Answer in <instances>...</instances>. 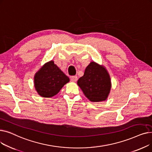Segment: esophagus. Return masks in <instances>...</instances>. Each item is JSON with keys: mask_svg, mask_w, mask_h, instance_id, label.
<instances>
[{"mask_svg": "<svg viewBox=\"0 0 152 152\" xmlns=\"http://www.w3.org/2000/svg\"><path fill=\"white\" fill-rule=\"evenodd\" d=\"M71 80L73 82H76L77 81V77L76 76H73L71 77Z\"/></svg>", "mask_w": 152, "mask_h": 152, "instance_id": "34e87169", "label": "esophagus"}]
</instances>
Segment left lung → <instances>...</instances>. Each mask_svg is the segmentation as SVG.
I'll use <instances>...</instances> for the list:
<instances>
[{"instance_id": "obj_1", "label": "left lung", "mask_w": 152, "mask_h": 152, "mask_svg": "<svg viewBox=\"0 0 152 152\" xmlns=\"http://www.w3.org/2000/svg\"><path fill=\"white\" fill-rule=\"evenodd\" d=\"M77 84L85 96L92 102L106 100L111 88L107 69L95 61H91L86 67L84 75L78 79Z\"/></svg>"}]
</instances>
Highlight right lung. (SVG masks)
<instances>
[{
    "label": "right lung",
    "mask_w": 152,
    "mask_h": 152,
    "mask_svg": "<svg viewBox=\"0 0 152 152\" xmlns=\"http://www.w3.org/2000/svg\"><path fill=\"white\" fill-rule=\"evenodd\" d=\"M68 82L69 78L53 60L45 63L36 72L34 77L36 92L40 96L45 98H50L57 95Z\"/></svg>",
    "instance_id": "add662e5"
}]
</instances>
